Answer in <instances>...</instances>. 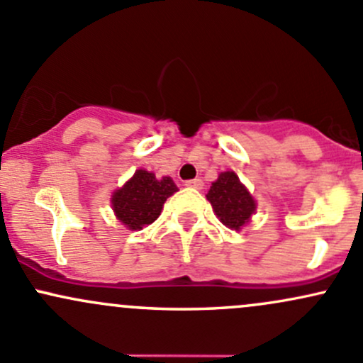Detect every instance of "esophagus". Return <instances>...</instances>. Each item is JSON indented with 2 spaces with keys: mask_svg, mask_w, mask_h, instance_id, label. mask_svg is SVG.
I'll use <instances>...</instances> for the list:
<instances>
[{
  "mask_svg": "<svg viewBox=\"0 0 363 363\" xmlns=\"http://www.w3.org/2000/svg\"><path fill=\"white\" fill-rule=\"evenodd\" d=\"M185 185L189 186V189L201 190L202 186H204V183H202V180H199V178H196V180H189V182H185Z\"/></svg>",
  "mask_w": 363,
  "mask_h": 363,
  "instance_id": "1",
  "label": "esophagus"
}]
</instances>
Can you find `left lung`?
<instances>
[{
  "label": "left lung",
  "instance_id": "1",
  "mask_svg": "<svg viewBox=\"0 0 363 363\" xmlns=\"http://www.w3.org/2000/svg\"><path fill=\"white\" fill-rule=\"evenodd\" d=\"M206 197L221 223L232 230L242 228L256 209L255 199L233 171L221 173Z\"/></svg>",
  "mask_w": 363,
  "mask_h": 363
}]
</instances>
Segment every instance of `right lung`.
<instances>
[{"label":"right lung","mask_w":363,"mask_h":363,"mask_svg":"<svg viewBox=\"0 0 363 363\" xmlns=\"http://www.w3.org/2000/svg\"><path fill=\"white\" fill-rule=\"evenodd\" d=\"M178 190L169 177L157 180L154 173L138 169L130 182L112 196V208L121 223L130 230H142L154 223L167 197Z\"/></svg>","instance_id":"add662e5"}]
</instances>
